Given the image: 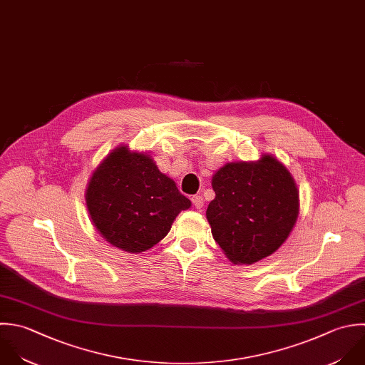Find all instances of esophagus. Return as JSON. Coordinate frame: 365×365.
<instances>
[{
  "mask_svg": "<svg viewBox=\"0 0 365 365\" xmlns=\"http://www.w3.org/2000/svg\"><path fill=\"white\" fill-rule=\"evenodd\" d=\"M192 203H193V206H195L196 209H202L205 200H203V197H202L200 195H195V196L192 197Z\"/></svg>",
  "mask_w": 365,
  "mask_h": 365,
  "instance_id": "1",
  "label": "esophagus"
}]
</instances>
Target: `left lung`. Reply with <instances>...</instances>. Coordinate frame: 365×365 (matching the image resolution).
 I'll return each instance as SVG.
<instances>
[{
	"label": "left lung",
	"instance_id": "left-lung-1",
	"mask_svg": "<svg viewBox=\"0 0 365 365\" xmlns=\"http://www.w3.org/2000/svg\"><path fill=\"white\" fill-rule=\"evenodd\" d=\"M212 186L216 197L206 217L213 239L235 264H253L273 255L299 216V190L290 172L273 156L227 163Z\"/></svg>",
	"mask_w": 365,
	"mask_h": 365
}]
</instances>
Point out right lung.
<instances>
[{
    "mask_svg": "<svg viewBox=\"0 0 365 365\" xmlns=\"http://www.w3.org/2000/svg\"><path fill=\"white\" fill-rule=\"evenodd\" d=\"M176 183L146 153L115 149L93 172L86 206L98 232L115 247L140 253L159 243L190 207Z\"/></svg>",
    "mask_w": 365,
    "mask_h": 365,
    "instance_id": "right-lung-1",
    "label": "right lung"
}]
</instances>
